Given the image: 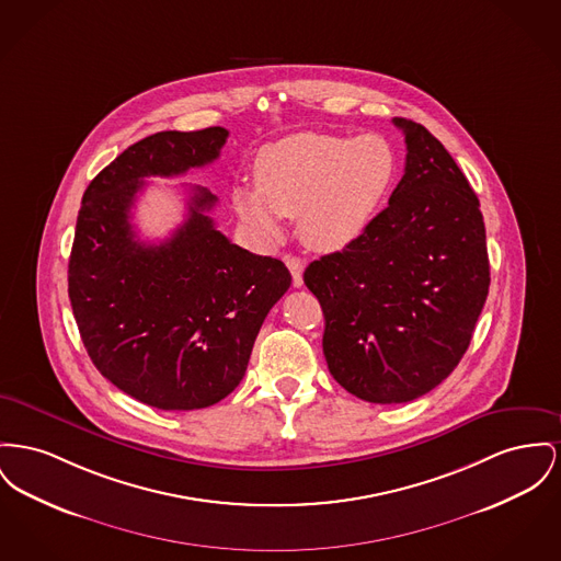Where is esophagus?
<instances>
[{"label": "esophagus", "instance_id": "obj_1", "mask_svg": "<svg viewBox=\"0 0 561 561\" xmlns=\"http://www.w3.org/2000/svg\"><path fill=\"white\" fill-rule=\"evenodd\" d=\"M286 264H288V268L293 273L295 288H300L302 286V268H305V263L298 256H286Z\"/></svg>", "mask_w": 561, "mask_h": 561}]
</instances>
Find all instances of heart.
Wrapping results in <instances>:
<instances>
[{"label": "heart", "mask_w": 561, "mask_h": 561, "mask_svg": "<svg viewBox=\"0 0 561 561\" xmlns=\"http://www.w3.org/2000/svg\"><path fill=\"white\" fill-rule=\"evenodd\" d=\"M254 186L237 188L241 220L264 239L282 232L279 216L298 220L305 245L336 252L373 225L398 173L394 146L377 133L300 131L263 146Z\"/></svg>", "instance_id": "obj_1"}]
</instances>
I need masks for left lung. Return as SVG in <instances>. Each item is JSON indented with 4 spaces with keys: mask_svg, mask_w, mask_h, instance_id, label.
Instances as JSON below:
<instances>
[{
    "mask_svg": "<svg viewBox=\"0 0 561 561\" xmlns=\"http://www.w3.org/2000/svg\"><path fill=\"white\" fill-rule=\"evenodd\" d=\"M404 133V175L354 243L305 268L324 311L330 375L366 402H409L466 354L490 290L479 198L432 133Z\"/></svg>",
    "mask_w": 561,
    "mask_h": 561,
    "instance_id": "8db88e82",
    "label": "left lung"
}]
</instances>
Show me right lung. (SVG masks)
Returning <instances> with one entry per match:
<instances>
[{"label": "right lung", "instance_id": "1", "mask_svg": "<svg viewBox=\"0 0 561 561\" xmlns=\"http://www.w3.org/2000/svg\"><path fill=\"white\" fill-rule=\"evenodd\" d=\"M222 127L144 137L98 173L82 197L67 293L101 375L163 411L220 402L245 375L256 334L286 295V264L231 243L193 186L188 218L163 243H141L131 207L144 178L182 175L220 157Z\"/></svg>", "mask_w": 561, "mask_h": 561}]
</instances>
